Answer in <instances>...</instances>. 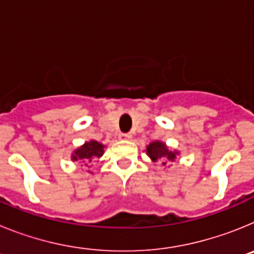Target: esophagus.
I'll list each match as a JSON object with an SVG mask.
<instances>
[{
  "label": "esophagus",
  "mask_w": 254,
  "mask_h": 254,
  "mask_svg": "<svg viewBox=\"0 0 254 254\" xmlns=\"http://www.w3.org/2000/svg\"><path fill=\"white\" fill-rule=\"evenodd\" d=\"M132 134L131 133H121L120 140H131Z\"/></svg>",
  "instance_id": "esophagus-1"
}]
</instances>
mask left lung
Returning <instances> with one entry per match:
<instances>
[{"label": "left lung", "mask_w": 254, "mask_h": 254, "mask_svg": "<svg viewBox=\"0 0 254 254\" xmlns=\"http://www.w3.org/2000/svg\"><path fill=\"white\" fill-rule=\"evenodd\" d=\"M147 155L151 158L152 161H159V160H174L176 159V152L170 151L165 143L159 142V141H155V142H151L147 146L146 149ZM163 165H165V163H163Z\"/></svg>", "instance_id": "1"}]
</instances>
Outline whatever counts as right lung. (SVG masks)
<instances>
[{"label": "right lung", "instance_id": "right-lung-1", "mask_svg": "<svg viewBox=\"0 0 254 254\" xmlns=\"http://www.w3.org/2000/svg\"><path fill=\"white\" fill-rule=\"evenodd\" d=\"M104 154V146L102 143L96 141H90L86 142L84 146L76 150L72 155V160H89L91 161L94 158H100Z\"/></svg>", "mask_w": 254, "mask_h": 254}]
</instances>
